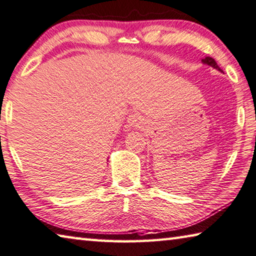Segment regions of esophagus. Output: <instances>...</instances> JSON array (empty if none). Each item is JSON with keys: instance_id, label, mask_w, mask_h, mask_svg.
Instances as JSON below:
<instances>
[{"instance_id": "1", "label": "esophagus", "mask_w": 256, "mask_h": 256, "mask_svg": "<svg viewBox=\"0 0 256 256\" xmlns=\"http://www.w3.org/2000/svg\"><path fill=\"white\" fill-rule=\"evenodd\" d=\"M128 124L132 126V127H142L144 124V118L137 114H132L127 118Z\"/></svg>"}]
</instances>
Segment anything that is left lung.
I'll return each mask as SVG.
<instances>
[{
    "label": "left lung",
    "instance_id": "obj_1",
    "mask_svg": "<svg viewBox=\"0 0 256 256\" xmlns=\"http://www.w3.org/2000/svg\"><path fill=\"white\" fill-rule=\"evenodd\" d=\"M201 62H202V64L208 65V66H210V67H212V68L217 70H219V72H222V70L217 65V62H216V60H214V58H212V57H204V60H201Z\"/></svg>",
    "mask_w": 256,
    "mask_h": 256
}]
</instances>
